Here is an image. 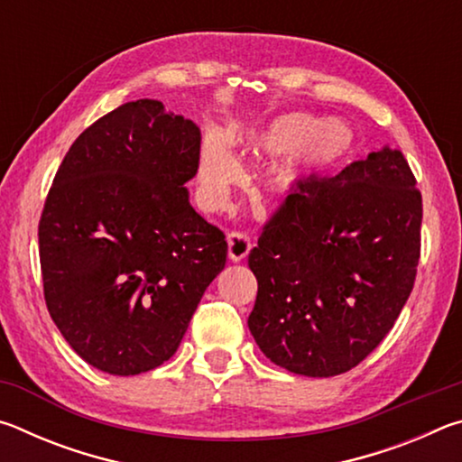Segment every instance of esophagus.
<instances>
[{
	"instance_id": "34e87169",
	"label": "esophagus",
	"mask_w": 462,
	"mask_h": 462,
	"mask_svg": "<svg viewBox=\"0 0 462 462\" xmlns=\"http://www.w3.org/2000/svg\"><path fill=\"white\" fill-rule=\"evenodd\" d=\"M253 248V240H250L246 234L242 232H232L228 234V256L230 261L240 263Z\"/></svg>"
}]
</instances>
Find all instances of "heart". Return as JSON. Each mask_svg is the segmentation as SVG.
I'll use <instances>...</instances> for the list:
<instances>
[{
    "instance_id": "heart-1",
    "label": "heart",
    "mask_w": 462,
    "mask_h": 462,
    "mask_svg": "<svg viewBox=\"0 0 462 462\" xmlns=\"http://www.w3.org/2000/svg\"><path fill=\"white\" fill-rule=\"evenodd\" d=\"M228 143L246 156L285 154L261 179L263 191L273 199H289L303 185L324 173L353 151L355 132L340 118L319 120L314 114L289 112L256 128L234 130ZM240 179V169L217 138H206L199 154V189L208 203H220Z\"/></svg>"
}]
</instances>
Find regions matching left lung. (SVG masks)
Wrapping results in <instances>:
<instances>
[{
    "instance_id": "obj_1",
    "label": "left lung",
    "mask_w": 462,
    "mask_h": 462,
    "mask_svg": "<svg viewBox=\"0 0 462 462\" xmlns=\"http://www.w3.org/2000/svg\"><path fill=\"white\" fill-rule=\"evenodd\" d=\"M420 226L416 177L391 146L285 199L248 254L259 281L248 328L263 355L306 377L371 355L413 289Z\"/></svg>"
}]
</instances>
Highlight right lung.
I'll list each match as a JSON object with an SVG mask.
<instances>
[{
    "label": "right lung",
    "mask_w": 462,
    "mask_h": 462,
    "mask_svg": "<svg viewBox=\"0 0 462 462\" xmlns=\"http://www.w3.org/2000/svg\"><path fill=\"white\" fill-rule=\"evenodd\" d=\"M201 132L156 99L128 101L81 132L38 224L46 308L85 363L138 374L169 361L224 269L220 228L185 183Z\"/></svg>",
    "instance_id": "obj_1"
}]
</instances>
